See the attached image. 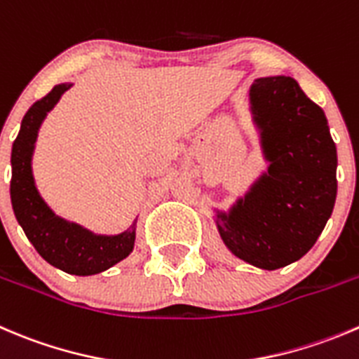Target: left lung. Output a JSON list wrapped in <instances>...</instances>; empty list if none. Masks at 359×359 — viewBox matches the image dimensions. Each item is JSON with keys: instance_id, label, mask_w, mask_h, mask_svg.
Listing matches in <instances>:
<instances>
[{"instance_id": "1", "label": "left lung", "mask_w": 359, "mask_h": 359, "mask_svg": "<svg viewBox=\"0 0 359 359\" xmlns=\"http://www.w3.org/2000/svg\"><path fill=\"white\" fill-rule=\"evenodd\" d=\"M249 110L266 170L212 217L233 256L277 270L304 257L332 215L337 147L323 109L293 76L254 80Z\"/></svg>"}]
</instances>
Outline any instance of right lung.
<instances>
[{
    "mask_svg": "<svg viewBox=\"0 0 359 359\" xmlns=\"http://www.w3.org/2000/svg\"><path fill=\"white\" fill-rule=\"evenodd\" d=\"M72 86L73 83L54 86V89L40 102L33 103L24 116L19 135L12 145L10 200L17 222L47 263L72 276H96L133 252L138 217L130 228L117 235L95 233L79 222L55 214L41 198L33 175L34 145L41 123Z\"/></svg>",
    "mask_w": 359,
    "mask_h": 359,
    "instance_id": "obj_1",
    "label": "right lung"
}]
</instances>
